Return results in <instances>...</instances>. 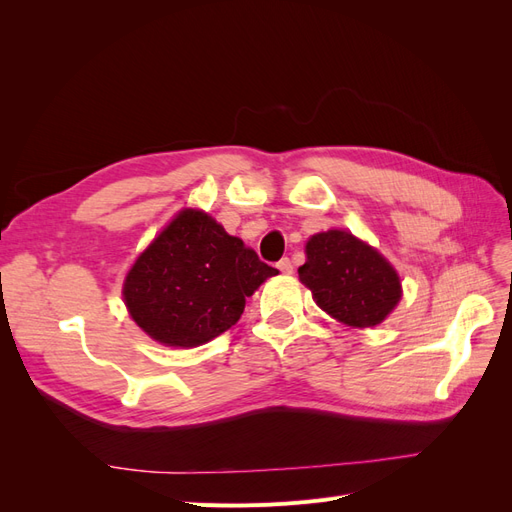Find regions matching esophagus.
<instances>
[{"instance_id": "esophagus-1", "label": "esophagus", "mask_w": 512, "mask_h": 512, "mask_svg": "<svg viewBox=\"0 0 512 512\" xmlns=\"http://www.w3.org/2000/svg\"><path fill=\"white\" fill-rule=\"evenodd\" d=\"M277 269H280L282 273H292V260L290 258H282L280 262H277Z\"/></svg>"}]
</instances>
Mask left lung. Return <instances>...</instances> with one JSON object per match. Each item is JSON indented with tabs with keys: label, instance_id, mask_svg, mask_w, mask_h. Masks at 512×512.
<instances>
[{
	"label": "left lung",
	"instance_id": "1",
	"mask_svg": "<svg viewBox=\"0 0 512 512\" xmlns=\"http://www.w3.org/2000/svg\"><path fill=\"white\" fill-rule=\"evenodd\" d=\"M301 282L320 309L348 327H376L401 299L395 269L346 230L318 232L305 245Z\"/></svg>",
	"mask_w": 512,
	"mask_h": 512
}]
</instances>
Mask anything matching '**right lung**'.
Here are the masks:
<instances>
[{
  "instance_id": "obj_1",
  "label": "right lung",
  "mask_w": 512,
  "mask_h": 512,
  "mask_svg": "<svg viewBox=\"0 0 512 512\" xmlns=\"http://www.w3.org/2000/svg\"><path fill=\"white\" fill-rule=\"evenodd\" d=\"M271 275L277 269L241 239L207 213L185 209L136 258L123 299L156 342L194 348L230 329L245 299Z\"/></svg>"
}]
</instances>
